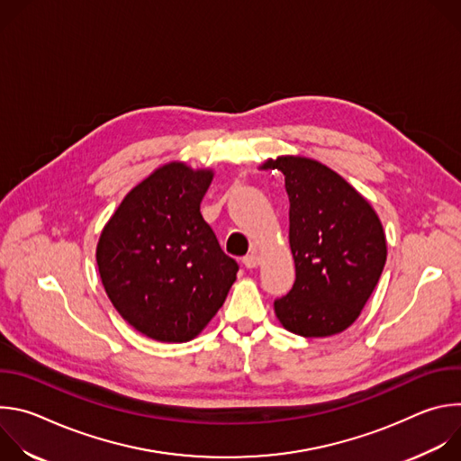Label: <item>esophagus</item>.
<instances>
[{
  "label": "esophagus",
  "mask_w": 461,
  "mask_h": 461,
  "mask_svg": "<svg viewBox=\"0 0 461 461\" xmlns=\"http://www.w3.org/2000/svg\"><path fill=\"white\" fill-rule=\"evenodd\" d=\"M242 265H244L248 270L257 268V267L260 265V257H258L257 253H249V255H246V257L242 258Z\"/></svg>",
  "instance_id": "obj_1"
}]
</instances>
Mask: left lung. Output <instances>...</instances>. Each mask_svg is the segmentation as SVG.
<instances>
[{
    "label": "left lung",
    "mask_w": 461,
    "mask_h": 461,
    "mask_svg": "<svg viewBox=\"0 0 461 461\" xmlns=\"http://www.w3.org/2000/svg\"><path fill=\"white\" fill-rule=\"evenodd\" d=\"M260 169L285 175L290 199L294 288L274 303L288 332L336 336L359 317L386 260L383 224L365 196L328 166L294 155Z\"/></svg>",
    "instance_id": "obj_1"
}]
</instances>
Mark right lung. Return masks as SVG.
Segmentation results:
<instances>
[{
  "instance_id": "add662e5",
  "label": "right lung",
  "mask_w": 461,
  "mask_h": 461,
  "mask_svg": "<svg viewBox=\"0 0 461 461\" xmlns=\"http://www.w3.org/2000/svg\"><path fill=\"white\" fill-rule=\"evenodd\" d=\"M213 169L167 162L131 189L104 226L96 265L116 312L162 343L199 336L237 279L203 219Z\"/></svg>"
}]
</instances>
